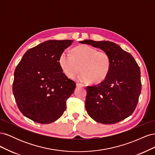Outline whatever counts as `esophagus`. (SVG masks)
Wrapping results in <instances>:
<instances>
[{
    "label": "esophagus",
    "instance_id": "34e87169",
    "mask_svg": "<svg viewBox=\"0 0 155 155\" xmlns=\"http://www.w3.org/2000/svg\"><path fill=\"white\" fill-rule=\"evenodd\" d=\"M76 86H77L78 87H84V85H83V84H81V83H76Z\"/></svg>",
    "mask_w": 155,
    "mask_h": 155
}]
</instances>
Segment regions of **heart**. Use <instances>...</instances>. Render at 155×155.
<instances>
[{"label":"heart","mask_w":155,"mask_h":155,"mask_svg":"<svg viewBox=\"0 0 155 155\" xmlns=\"http://www.w3.org/2000/svg\"><path fill=\"white\" fill-rule=\"evenodd\" d=\"M58 62L64 74L70 79L76 76L81 67L82 72L77 79L83 83L92 80L94 83L103 81L109 74L111 65L109 54L87 45L74 48L72 54L64 51L60 55Z\"/></svg>","instance_id":"1"}]
</instances>
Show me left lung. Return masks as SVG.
Listing matches in <instances>:
<instances>
[{
    "label": "left lung",
    "instance_id": "1",
    "mask_svg": "<svg viewBox=\"0 0 155 155\" xmlns=\"http://www.w3.org/2000/svg\"><path fill=\"white\" fill-rule=\"evenodd\" d=\"M99 48L111 59L109 74L100 83L87 87L85 108L97 122L113 124L133 113L142 90L140 69L134 58L120 46L108 41L79 42Z\"/></svg>",
    "mask_w": 155,
    "mask_h": 155
}]
</instances>
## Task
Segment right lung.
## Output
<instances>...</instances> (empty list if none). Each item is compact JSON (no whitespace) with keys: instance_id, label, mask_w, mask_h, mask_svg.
I'll return each mask as SVG.
<instances>
[{"instance_id":"obj_1","label":"right lung","mask_w":155,"mask_h":155,"mask_svg":"<svg viewBox=\"0 0 155 155\" xmlns=\"http://www.w3.org/2000/svg\"><path fill=\"white\" fill-rule=\"evenodd\" d=\"M72 40H49L31 48L23 55L14 72L13 94L22 114L46 124L59 119L76 83L61 69L58 59Z\"/></svg>"}]
</instances>
